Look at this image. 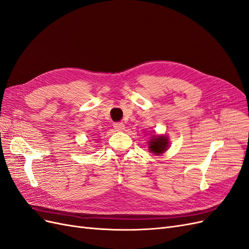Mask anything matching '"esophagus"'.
I'll return each mask as SVG.
<instances>
[{
    "label": "esophagus",
    "mask_w": 249,
    "mask_h": 249,
    "mask_svg": "<svg viewBox=\"0 0 249 249\" xmlns=\"http://www.w3.org/2000/svg\"><path fill=\"white\" fill-rule=\"evenodd\" d=\"M114 129L117 132H123L125 129V126L123 123H116V124H114Z\"/></svg>",
    "instance_id": "1"
}]
</instances>
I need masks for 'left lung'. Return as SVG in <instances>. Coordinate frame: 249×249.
<instances>
[{
  "instance_id": "8db88e82",
  "label": "left lung",
  "mask_w": 249,
  "mask_h": 249,
  "mask_svg": "<svg viewBox=\"0 0 249 249\" xmlns=\"http://www.w3.org/2000/svg\"><path fill=\"white\" fill-rule=\"evenodd\" d=\"M148 150L156 156L164 154L169 148V138L166 135H157L153 132V135L148 140Z\"/></svg>"
}]
</instances>
